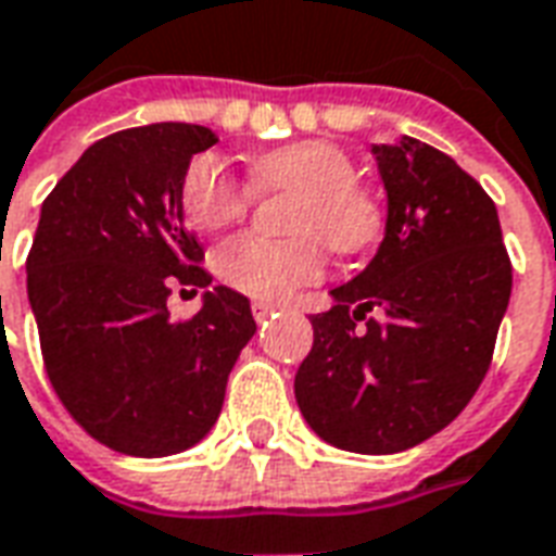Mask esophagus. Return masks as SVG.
Here are the masks:
<instances>
[{"label":"esophagus","mask_w":556,"mask_h":556,"mask_svg":"<svg viewBox=\"0 0 556 556\" xmlns=\"http://www.w3.org/2000/svg\"><path fill=\"white\" fill-rule=\"evenodd\" d=\"M251 311H254V320L266 323L271 314L278 311V305H271V302H254V305H251Z\"/></svg>","instance_id":"34e87169"}]
</instances>
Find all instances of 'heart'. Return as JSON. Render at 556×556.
Wrapping results in <instances>:
<instances>
[{
  "label": "heart",
  "instance_id": "obj_1",
  "mask_svg": "<svg viewBox=\"0 0 556 556\" xmlns=\"http://www.w3.org/2000/svg\"><path fill=\"white\" fill-rule=\"evenodd\" d=\"M251 185L236 179L218 155H197L182 176V212L203 233L239 222L254 203V191L296 194L290 208V233L271 242L242 233L224 242L215 266L224 281L248 296L285 299L296 287L323 275V248L332 254H359L383 230L380 200L356 179V164L344 149L326 140L278 146L248 164ZM317 235L316 240L313 236Z\"/></svg>",
  "mask_w": 556,
  "mask_h": 556
}]
</instances>
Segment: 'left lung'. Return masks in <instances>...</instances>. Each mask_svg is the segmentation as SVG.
<instances>
[{
	"instance_id": "obj_1",
	"label": "left lung",
	"mask_w": 556,
	"mask_h": 556,
	"mask_svg": "<svg viewBox=\"0 0 556 556\" xmlns=\"http://www.w3.org/2000/svg\"><path fill=\"white\" fill-rule=\"evenodd\" d=\"M386 236L365 269L311 317L296 371L305 422L362 455L419 446L458 416L488 374L511 293L494 200L416 137L374 143ZM377 309L381 320L368 318Z\"/></svg>"
}]
</instances>
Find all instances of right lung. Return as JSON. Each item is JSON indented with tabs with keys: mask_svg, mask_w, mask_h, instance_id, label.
Segmentation results:
<instances>
[{
	"mask_svg": "<svg viewBox=\"0 0 556 556\" xmlns=\"http://www.w3.org/2000/svg\"><path fill=\"white\" fill-rule=\"evenodd\" d=\"M215 143L185 122L110 134L41 206L26 290L47 377L83 431L122 455L164 458L200 443L257 332L251 302L224 285L191 321L166 311L173 283L212 285L185 227L182 176Z\"/></svg>",
	"mask_w": 556,
	"mask_h": 556,
	"instance_id": "add662e5",
	"label": "right lung"
}]
</instances>
